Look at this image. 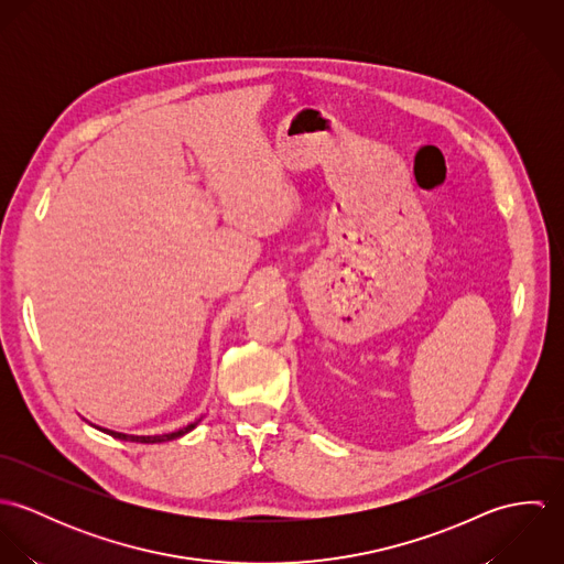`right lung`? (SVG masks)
<instances>
[{
    "label": "right lung",
    "mask_w": 564,
    "mask_h": 564,
    "mask_svg": "<svg viewBox=\"0 0 564 564\" xmlns=\"http://www.w3.org/2000/svg\"><path fill=\"white\" fill-rule=\"evenodd\" d=\"M199 421H202V416L199 419H195L193 423H188V425H184V427H180V430H173V432H166V434H126V432H115V430H108V427H99V425H93V427H97V430H101V432H106V434H110L112 438H119V441H132V443H164V441H173V438H180V436H184V434H188L191 430H195L197 425H199Z\"/></svg>",
    "instance_id": "1"
}]
</instances>
